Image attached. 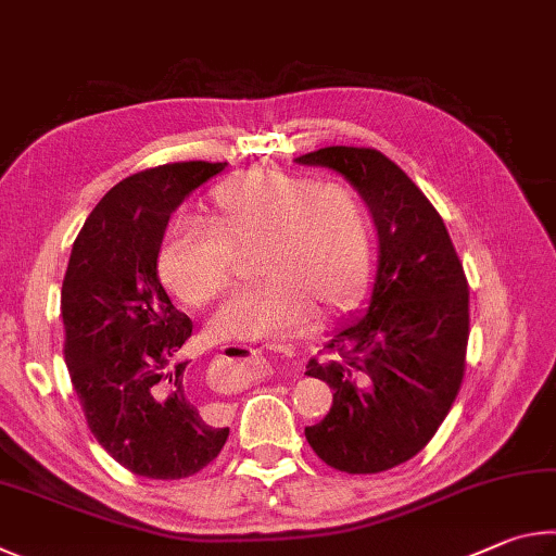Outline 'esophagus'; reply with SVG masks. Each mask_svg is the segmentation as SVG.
Instances as JSON below:
<instances>
[{"label": "esophagus", "mask_w": 556, "mask_h": 556, "mask_svg": "<svg viewBox=\"0 0 556 556\" xmlns=\"http://www.w3.org/2000/svg\"><path fill=\"white\" fill-rule=\"evenodd\" d=\"M253 356H256V352H251ZM222 362H233V358H227V356H222Z\"/></svg>", "instance_id": "34e87169"}]
</instances>
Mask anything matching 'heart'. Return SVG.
Here are the masks:
<instances>
[{"mask_svg": "<svg viewBox=\"0 0 556 556\" xmlns=\"http://www.w3.org/2000/svg\"><path fill=\"white\" fill-rule=\"evenodd\" d=\"M207 222L210 229L170 224L155 266L175 298L202 307L229 288L233 253L256 249L251 270L263 283L212 315L214 342H286L315 325L317 305L325 313L352 307L371 276V219L342 185L249 168L210 192Z\"/></svg>", "mask_w": 556, "mask_h": 556, "instance_id": "b5f03b06", "label": "heart"}]
</instances>
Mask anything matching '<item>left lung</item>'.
Wrapping results in <instances>:
<instances>
[{
    "mask_svg": "<svg viewBox=\"0 0 556 556\" xmlns=\"http://www.w3.org/2000/svg\"><path fill=\"white\" fill-rule=\"evenodd\" d=\"M295 163L344 175L378 233L366 313L349 317L327 344L339 358L307 364L305 376L325 381L334 397L305 437L337 471H388L425 450L456 401L469 286L440 212L381 151L329 146Z\"/></svg>",
    "mask_w": 556,
    "mask_h": 556,
    "instance_id": "1",
    "label": "left lung"
}]
</instances>
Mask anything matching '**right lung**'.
<instances>
[{"label":"right lung","mask_w":556,"mask_h":556,"mask_svg":"<svg viewBox=\"0 0 556 556\" xmlns=\"http://www.w3.org/2000/svg\"><path fill=\"white\" fill-rule=\"evenodd\" d=\"M224 165L168 163L116 182L67 261L61 313L73 388L102 450L146 479H188L229 437L188 393L180 349L192 323L170 303L155 266L170 214Z\"/></svg>","instance_id":"add662e5"}]
</instances>
